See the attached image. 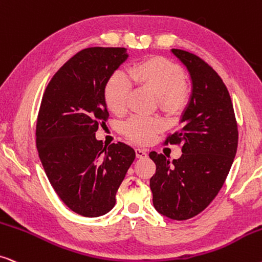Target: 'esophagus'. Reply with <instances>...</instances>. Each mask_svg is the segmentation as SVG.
Listing matches in <instances>:
<instances>
[{
    "label": "esophagus",
    "instance_id": "34e87169",
    "mask_svg": "<svg viewBox=\"0 0 262 262\" xmlns=\"http://www.w3.org/2000/svg\"><path fill=\"white\" fill-rule=\"evenodd\" d=\"M136 158L137 159H144L147 158V151L143 150V149H136Z\"/></svg>",
    "mask_w": 262,
    "mask_h": 262
}]
</instances>
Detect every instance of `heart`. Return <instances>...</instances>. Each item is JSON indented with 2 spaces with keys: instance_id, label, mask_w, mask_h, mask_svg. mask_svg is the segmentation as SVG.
I'll use <instances>...</instances> for the list:
<instances>
[{
  "instance_id": "1",
  "label": "heart",
  "mask_w": 262,
  "mask_h": 262,
  "mask_svg": "<svg viewBox=\"0 0 262 262\" xmlns=\"http://www.w3.org/2000/svg\"><path fill=\"white\" fill-rule=\"evenodd\" d=\"M132 80L150 90L159 97L160 107L169 114H179L189 101L185 88V73L181 66L164 59L151 57L134 64L128 71ZM131 83L123 72H115L104 88L107 107L115 114L126 110ZM162 128V121L156 118L134 117L124 125V132L136 143H147Z\"/></svg>"
}]
</instances>
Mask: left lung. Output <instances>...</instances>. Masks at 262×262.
Returning a JSON list of instances; mask_svg holds the SVG:
<instances>
[{"label": "left lung", "mask_w": 262, "mask_h": 262, "mask_svg": "<svg viewBox=\"0 0 262 262\" xmlns=\"http://www.w3.org/2000/svg\"><path fill=\"white\" fill-rule=\"evenodd\" d=\"M191 79V94L183 111L181 130L165 143H181L182 156L169 161L150 151L156 172L150 178L152 205L173 220L201 213L229 174L238 144V130L227 88L219 74L199 56L171 49Z\"/></svg>", "instance_id": "8db88e82"}]
</instances>
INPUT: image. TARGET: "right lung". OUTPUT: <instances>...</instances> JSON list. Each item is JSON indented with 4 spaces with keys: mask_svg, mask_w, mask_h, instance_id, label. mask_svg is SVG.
<instances>
[{
    "mask_svg": "<svg viewBox=\"0 0 262 262\" xmlns=\"http://www.w3.org/2000/svg\"><path fill=\"white\" fill-rule=\"evenodd\" d=\"M125 48L83 49L67 61L44 91L36 144L50 184L71 210L88 218L110 212L136 152L96 139L108 114L104 88L127 60Z\"/></svg>",
    "mask_w": 262,
    "mask_h": 262,
    "instance_id": "add662e5",
    "label": "right lung"
}]
</instances>
